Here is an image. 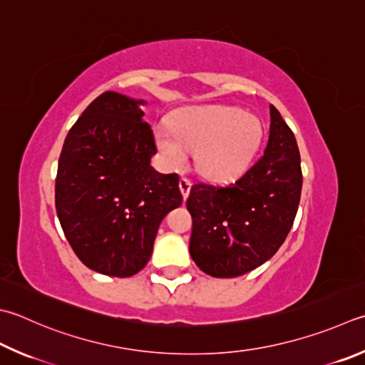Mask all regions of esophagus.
Masks as SVG:
<instances>
[{
  "instance_id": "esophagus-1",
  "label": "esophagus",
  "mask_w": 365,
  "mask_h": 365,
  "mask_svg": "<svg viewBox=\"0 0 365 365\" xmlns=\"http://www.w3.org/2000/svg\"><path fill=\"white\" fill-rule=\"evenodd\" d=\"M190 185H192V182H190L189 178H184V176H182L181 180H180V189H181V194H182V197H184V198H187V197H189Z\"/></svg>"
}]
</instances>
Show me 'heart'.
<instances>
[{
	"label": "heart",
	"mask_w": 365,
	"mask_h": 365,
	"mask_svg": "<svg viewBox=\"0 0 365 365\" xmlns=\"http://www.w3.org/2000/svg\"><path fill=\"white\" fill-rule=\"evenodd\" d=\"M171 128L155 130V141L171 167L187 162V150L195 154L197 168L211 180L225 181L238 176L251 163L262 138V123L243 109L206 106L178 114Z\"/></svg>",
	"instance_id": "obj_1"
}]
</instances>
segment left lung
Returning <instances> with one entry per match:
<instances>
[{"mask_svg": "<svg viewBox=\"0 0 365 365\" xmlns=\"http://www.w3.org/2000/svg\"><path fill=\"white\" fill-rule=\"evenodd\" d=\"M300 190L297 141L270 105L267 146L246 173L229 185H192L185 206L197 267L215 278H235L267 262L291 230Z\"/></svg>", "mask_w": 365, "mask_h": 365, "instance_id": "1", "label": "left lung"}]
</instances>
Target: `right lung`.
<instances>
[{
	"label": "right lung",
	"instance_id": "1",
	"mask_svg": "<svg viewBox=\"0 0 365 365\" xmlns=\"http://www.w3.org/2000/svg\"><path fill=\"white\" fill-rule=\"evenodd\" d=\"M144 103L101 93L68 132L58 160L61 229L81 262L108 277L144 268L162 219L182 203L180 176L150 165L157 146Z\"/></svg>",
	"mask_w": 365,
	"mask_h": 365
}]
</instances>
